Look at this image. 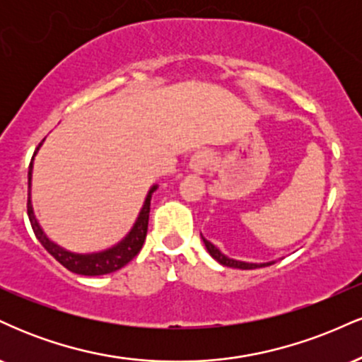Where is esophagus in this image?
<instances>
[{"label":"esophagus","mask_w":362,"mask_h":362,"mask_svg":"<svg viewBox=\"0 0 362 362\" xmlns=\"http://www.w3.org/2000/svg\"><path fill=\"white\" fill-rule=\"evenodd\" d=\"M211 161H213V153L209 149H199L197 153H194L192 158L189 161V167L195 173H204L207 168L211 167Z\"/></svg>","instance_id":"esophagus-1"}]
</instances>
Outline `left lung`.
<instances>
[{
    "label": "left lung",
    "mask_w": 362,
    "mask_h": 362,
    "mask_svg": "<svg viewBox=\"0 0 362 362\" xmlns=\"http://www.w3.org/2000/svg\"><path fill=\"white\" fill-rule=\"evenodd\" d=\"M202 242H204L207 252H209V255L213 257L214 260H218L219 264L224 265V267H233V269H242V271H250V269L267 267V265H272V264H274V262H267V264H248V262H240V260L228 259L226 255H223V253L219 252L218 248H216L214 245L209 242V240H206L204 236H202Z\"/></svg>",
    "instance_id": "obj_1"
}]
</instances>
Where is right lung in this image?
Segmentation results:
<instances>
[{
  "label": "right lung",
  "instance_id": "add662e5",
  "mask_svg": "<svg viewBox=\"0 0 362 362\" xmlns=\"http://www.w3.org/2000/svg\"><path fill=\"white\" fill-rule=\"evenodd\" d=\"M39 146L35 148V153L37 149H39ZM32 160H34V156H32ZM30 180H32V161H30V167H28V189H30ZM155 190H156V185H153L151 190H149L146 201H144L143 209H141L138 221H136L134 228L131 230V233H129L122 242L105 252L88 253V255H81V253H71L64 250V248L57 247L56 243H52L51 240L44 235V231L40 230L39 223H37L34 216V209H32L30 194H28V201H27V213H28V219H30L32 230H34L35 233V238L42 243L45 250L51 253L62 267H66L68 271H71L74 274H81V276H103V274H110V272L119 271V269H122L124 265L129 264V262L134 259V257L139 253L141 248H143V243L144 240H146V233H148L151 195Z\"/></svg>",
  "mask_w": 362,
  "mask_h": 362
}]
</instances>
